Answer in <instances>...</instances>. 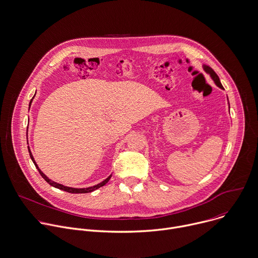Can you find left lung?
<instances>
[{
  "mask_svg": "<svg viewBox=\"0 0 258 258\" xmlns=\"http://www.w3.org/2000/svg\"><path fill=\"white\" fill-rule=\"evenodd\" d=\"M205 71L206 72H208L211 76H212V78L214 79V81H215V83L219 86L220 88H222V89H224V87L222 86V84H221V82H220V79H219V77H218V75L211 69V68H209V67H205Z\"/></svg>",
  "mask_w": 258,
  "mask_h": 258,
  "instance_id": "left-lung-1",
  "label": "left lung"
}]
</instances>
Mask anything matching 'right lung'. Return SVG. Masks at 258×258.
I'll use <instances>...</instances> for the list:
<instances>
[{
  "mask_svg": "<svg viewBox=\"0 0 258 258\" xmlns=\"http://www.w3.org/2000/svg\"><path fill=\"white\" fill-rule=\"evenodd\" d=\"M33 99V98H32ZM32 99H31V101H30V103L32 102ZM28 151H29V155H30V158H31V160H32V162L34 163V165H35V167L38 169V172L40 173V175L42 176V178L48 183V184H50L51 186H53V187H55V188H58V189H61V190H64V191H67V192H70V194H87V192H91V191H93V190H95V189H97V188H99V187H101V186H103V185H105L108 181H109V179H110V177H111V175L109 176V177H107L104 181H102L101 183H99V184H97V185H95V186H92V187H87V188H73V187H68V186H63V185H61V184H59V183H56V182H54V181H52V180H50V179H48L42 172L40 171V169L38 168V166H37V164L35 163V161H34V158H33V156H32V154H31V152H30V150H29V147H28Z\"/></svg>",
  "mask_w": 258,
  "mask_h": 258,
  "instance_id": "right-lung-1",
  "label": "right lung"
}]
</instances>
